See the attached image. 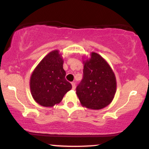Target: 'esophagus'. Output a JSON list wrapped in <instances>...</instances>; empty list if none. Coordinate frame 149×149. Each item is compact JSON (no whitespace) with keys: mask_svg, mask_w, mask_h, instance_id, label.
<instances>
[{"mask_svg":"<svg viewBox=\"0 0 149 149\" xmlns=\"http://www.w3.org/2000/svg\"><path fill=\"white\" fill-rule=\"evenodd\" d=\"M71 85H72L73 90H75V88H76V83H75L74 82H72V83H71Z\"/></svg>","mask_w":149,"mask_h":149,"instance_id":"34e87169","label":"esophagus"}]
</instances>
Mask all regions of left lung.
Returning a JSON list of instances; mask_svg holds the SVG:
<instances>
[{
  "instance_id": "obj_1",
  "label": "left lung",
  "mask_w": 149,
  "mask_h": 149,
  "mask_svg": "<svg viewBox=\"0 0 149 149\" xmlns=\"http://www.w3.org/2000/svg\"><path fill=\"white\" fill-rule=\"evenodd\" d=\"M83 78L76 88L80 104L94 110L107 107L113 100L117 86L110 65L102 56L93 52L89 59L83 60Z\"/></svg>"
}]
</instances>
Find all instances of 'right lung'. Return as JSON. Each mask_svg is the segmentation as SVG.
Here are the masks:
<instances>
[{
	"mask_svg": "<svg viewBox=\"0 0 149 149\" xmlns=\"http://www.w3.org/2000/svg\"><path fill=\"white\" fill-rule=\"evenodd\" d=\"M64 60L57 49L49 52L32 72L30 90L33 100L42 107H52L59 104L71 84L65 78Z\"/></svg>",
	"mask_w": 149,
	"mask_h": 149,
	"instance_id": "add662e5",
	"label": "right lung"
}]
</instances>
